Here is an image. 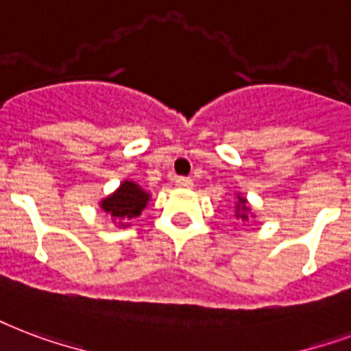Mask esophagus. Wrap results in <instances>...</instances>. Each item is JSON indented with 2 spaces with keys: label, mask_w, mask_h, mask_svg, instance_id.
<instances>
[{
  "label": "esophagus",
  "mask_w": 351,
  "mask_h": 351,
  "mask_svg": "<svg viewBox=\"0 0 351 351\" xmlns=\"http://www.w3.org/2000/svg\"><path fill=\"white\" fill-rule=\"evenodd\" d=\"M175 184L178 187H191L193 186V180L191 178H187V176H178L175 180Z\"/></svg>",
  "instance_id": "34e87169"
}]
</instances>
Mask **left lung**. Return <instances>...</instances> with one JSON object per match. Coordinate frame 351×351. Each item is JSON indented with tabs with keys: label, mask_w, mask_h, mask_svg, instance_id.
Masks as SVG:
<instances>
[{
	"label": "left lung",
	"mask_w": 351,
	"mask_h": 351,
	"mask_svg": "<svg viewBox=\"0 0 351 351\" xmlns=\"http://www.w3.org/2000/svg\"><path fill=\"white\" fill-rule=\"evenodd\" d=\"M237 199H239V202L235 204V217L247 221L248 211H250V208H248V204H247V199H243V197H239V195H237Z\"/></svg>",
	"instance_id": "obj_1"
}]
</instances>
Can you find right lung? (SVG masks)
Returning <instances> with one entry per match:
<instances>
[{
	"label": "right lung",
	"mask_w": 351,
	"mask_h": 351,
	"mask_svg": "<svg viewBox=\"0 0 351 351\" xmlns=\"http://www.w3.org/2000/svg\"><path fill=\"white\" fill-rule=\"evenodd\" d=\"M149 199L151 195L147 193L145 189H141L132 180H125L114 193L101 200V210L106 211L114 221H128L140 215ZM119 226H125V224L121 223Z\"/></svg>",
	"instance_id": "obj_1"
}]
</instances>
